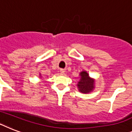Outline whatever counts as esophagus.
<instances>
[{
  "label": "esophagus",
  "instance_id": "esophagus-1",
  "mask_svg": "<svg viewBox=\"0 0 132 132\" xmlns=\"http://www.w3.org/2000/svg\"><path fill=\"white\" fill-rule=\"evenodd\" d=\"M60 72H61V74L64 75V73L66 72V70H65V69H63V68H62V69H60Z\"/></svg>",
  "mask_w": 132,
  "mask_h": 132
}]
</instances>
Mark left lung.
<instances>
[{
	"mask_svg": "<svg viewBox=\"0 0 132 132\" xmlns=\"http://www.w3.org/2000/svg\"><path fill=\"white\" fill-rule=\"evenodd\" d=\"M79 75H80V79L77 84V88L79 92L85 94L92 92L94 88L95 81L94 79L90 78L88 72L84 70L81 72Z\"/></svg>",
	"mask_w": 132,
	"mask_h": 132,
	"instance_id": "obj_1",
	"label": "left lung"
}]
</instances>
